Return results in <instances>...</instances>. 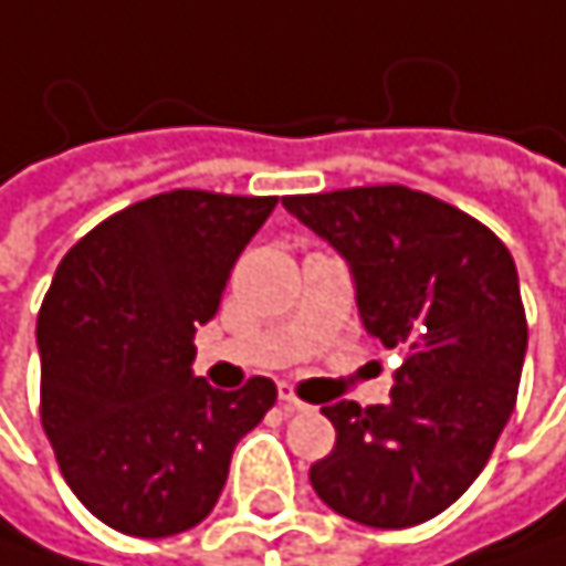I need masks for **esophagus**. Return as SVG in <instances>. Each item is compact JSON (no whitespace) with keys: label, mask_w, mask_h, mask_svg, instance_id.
I'll return each instance as SVG.
<instances>
[{"label":"esophagus","mask_w":566,"mask_h":566,"mask_svg":"<svg viewBox=\"0 0 566 566\" xmlns=\"http://www.w3.org/2000/svg\"><path fill=\"white\" fill-rule=\"evenodd\" d=\"M279 399H282V406H284V412H297V409H307V402L304 399H297V394L287 387V384H282L279 387Z\"/></svg>","instance_id":"esophagus-1"}]
</instances>
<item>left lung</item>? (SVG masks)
<instances>
[{
  "mask_svg": "<svg viewBox=\"0 0 566 566\" xmlns=\"http://www.w3.org/2000/svg\"><path fill=\"white\" fill-rule=\"evenodd\" d=\"M357 282L364 327L402 354L387 406L327 402L317 499L367 527H412L465 495L517 402L527 317L505 242L469 212L409 189L284 196Z\"/></svg>",
  "mask_w": 566,
  "mask_h": 566,
  "instance_id": "left-lung-1",
  "label": "left lung"
}]
</instances>
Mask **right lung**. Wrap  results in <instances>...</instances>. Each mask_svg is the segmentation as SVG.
I'll return each instance as SVG.
<instances>
[{"label": "right lung", "mask_w": 566, "mask_h": 566, "mask_svg": "<svg viewBox=\"0 0 566 566\" xmlns=\"http://www.w3.org/2000/svg\"><path fill=\"white\" fill-rule=\"evenodd\" d=\"M279 196L170 189L140 199L61 259L39 311L42 429L77 502L107 527L170 537L216 509L235 442L275 384L212 390L196 327Z\"/></svg>", "instance_id": "obj_1"}]
</instances>
